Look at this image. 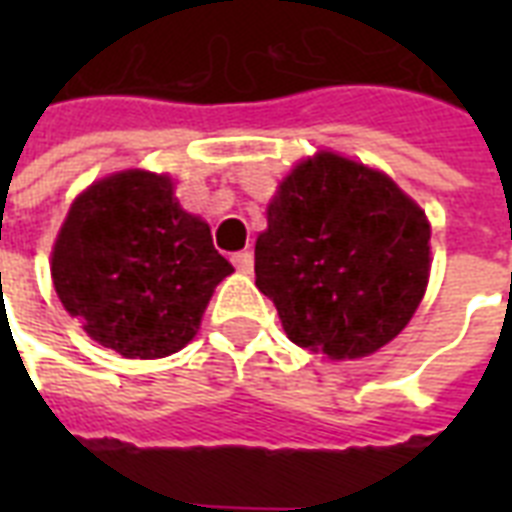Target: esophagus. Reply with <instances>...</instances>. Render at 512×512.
Listing matches in <instances>:
<instances>
[{
	"instance_id": "1",
	"label": "esophagus",
	"mask_w": 512,
	"mask_h": 512,
	"mask_svg": "<svg viewBox=\"0 0 512 512\" xmlns=\"http://www.w3.org/2000/svg\"><path fill=\"white\" fill-rule=\"evenodd\" d=\"M233 265H236L239 273H252V268H255V255L252 252H236L233 255Z\"/></svg>"
}]
</instances>
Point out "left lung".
I'll use <instances>...</instances> for the list:
<instances>
[{"instance_id":"left-lung-1","label":"left lung","mask_w":512,"mask_h":512,"mask_svg":"<svg viewBox=\"0 0 512 512\" xmlns=\"http://www.w3.org/2000/svg\"><path fill=\"white\" fill-rule=\"evenodd\" d=\"M255 284L300 348L372 356L412 321L430 279V220L390 175L321 148L279 180Z\"/></svg>"}]
</instances>
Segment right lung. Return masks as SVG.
Masks as SVG:
<instances>
[{
  "label": "right lung",
  "instance_id": "1",
  "mask_svg": "<svg viewBox=\"0 0 512 512\" xmlns=\"http://www.w3.org/2000/svg\"><path fill=\"white\" fill-rule=\"evenodd\" d=\"M233 265L209 223L180 207L167 172L119 170L84 188L50 252L71 319L122 358H164L196 337Z\"/></svg>",
  "mask_w": 512,
  "mask_h": 512
}]
</instances>
